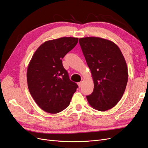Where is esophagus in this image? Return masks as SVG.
I'll return each instance as SVG.
<instances>
[{
	"mask_svg": "<svg viewBox=\"0 0 148 148\" xmlns=\"http://www.w3.org/2000/svg\"><path fill=\"white\" fill-rule=\"evenodd\" d=\"M77 84H78L79 88H80L81 87V86H82V82H78V83H77Z\"/></svg>",
	"mask_w": 148,
	"mask_h": 148,
	"instance_id": "esophagus-1",
	"label": "esophagus"
}]
</instances>
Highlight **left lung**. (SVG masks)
I'll return each instance as SVG.
<instances>
[{"instance_id":"obj_1","label":"left lung","mask_w":148,"mask_h":148,"mask_svg":"<svg viewBox=\"0 0 148 148\" xmlns=\"http://www.w3.org/2000/svg\"><path fill=\"white\" fill-rule=\"evenodd\" d=\"M79 44L94 81L93 92L87 99L94 109L107 111L118 103L126 89V60L119 47L111 40L87 37L80 38Z\"/></svg>"}]
</instances>
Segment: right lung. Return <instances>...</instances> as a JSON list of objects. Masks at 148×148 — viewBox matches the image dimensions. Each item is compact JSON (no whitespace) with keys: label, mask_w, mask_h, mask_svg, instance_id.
<instances>
[{"label":"right lung","mask_w":148,"mask_h":148,"mask_svg":"<svg viewBox=\"0 0 148 148\" xmlns=\"http://www.w3.org/2000/svg\"><path fill=\"white\" fill-rule=\"evenodd\" d=\"M78 42L76 37H61L45 42L32 56L27 71L29 92L44 111L56 114L69 105L78 86L69 79L62 58Z\"/></svg>","instance_id":"right-lung-1"}]
</instances>
